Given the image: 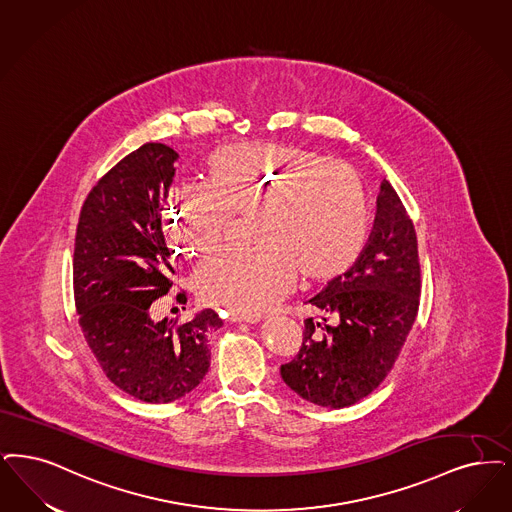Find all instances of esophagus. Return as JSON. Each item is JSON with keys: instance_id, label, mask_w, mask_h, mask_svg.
<instances>
[{"instance_id": "1", "label": "esophagus", "mask_w": 512, "mask_h": 512, "mask_svg": "<svg viewBox=\"0 0 512 512\" xmlns=\"http://www.w3.org/2000/svg\"><path fill=\"white\" fill-rule=\"evenodd\" d=\"M228 320L234 322V324H242V322L257 324V322L263 320V316H261V314H238V312H230V314H228Z\"/></svg>"}]
</instances>
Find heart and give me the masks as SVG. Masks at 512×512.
Instances as JSON below:
<instances>
[{"label":"heart","instance_id":"b5f03b06","mask_svg":"<svg viewBox=\"0 0 512 512\" xmlns=\"http://www.w3.org/2000/svg\"><path fill=\"white\" fill-rule=\"evenodd\" d=\"M205 190H177L164 213L165 242L181 259L221 246L232 211L255 209L253 251L205 261L194 289L207 305L259 314L307 282L333 280L358 261L369 232L364 179L345 162L297 144H238L215 150Z\"/></svg>","mask_w":512,"mask_h":512}]
</instances>
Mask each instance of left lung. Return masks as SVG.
I'll list each match as a JSON object with an SVG mask.
<instances>
[{
    "instance_id": "8db88e82",
    "label": "left lung",
    "mask_w": 512,
    "mask_h": 512,
    "mask_svg": "<svg viewBox=\"0 0 512 512\" xmlns=\"http://www.w3.org/2000/svg\"><path fill=\"white\" fill-rule=\"evenodd\" d=\"M421 268L408 211L389 181L358 261L308 299L303 347L280 368L289 389L322 408H347L389 375L419 310Z\"/></svg>"
}]
</instances>
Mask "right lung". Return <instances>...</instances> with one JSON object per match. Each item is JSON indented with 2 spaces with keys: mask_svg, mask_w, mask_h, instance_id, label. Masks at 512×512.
<instances>
[{
  "mask_svg": "<svg viewBox=\"0 0 512 512\" xmlns=\"http://www.w3.org/2000/svg\"><path fill=\"white\" fill-rule=\"evenodd\" d=\"M179 154L146 143L93 186L74 246V299L83 337L106 377L129 396L167 404L196 389L209 369L213 310L186 324L154 322L150 305L173 286L162 207Z\"/></svg>",
  "mask_w": 512,
  "mask_h": 512,
  "instance_id": "1",
  "label": "right lung"
}]
</instances>
